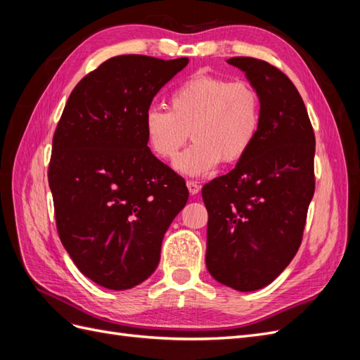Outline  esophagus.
Returning <instances> with one entry per match:
<instances>
[{"instance_id":"obj_1","label":"esophagus","mask_w":360,"mask_h":360,"mask_svg":"<svg viewBox=\"0 0 360 360\" xmlns=\"http://www.w3.org/2000/svg\"><path fill=\"white\" fill-rule=\"evenodd\" d=\"M186 186L191 192V195H197L201 191V184L198 181H193V180H188L186 181Z\"/></svg>"}]
</instances>
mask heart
Returning a JSON list of instances; mask_svg holds the SVG:
<instances>
[{"label": "heart", "instance_id": "obj_1", "mask_svg": "<svg viewBox=\"0 0 360 360\" xmlns=\"http://www.w3.org/2000/svg\"><path fill=\"white\" fill-rule=\"evenodd\" d=\"M263 106L248 81L197 73L169 93L168 111L151 106L144 115L147 144L163 159H176L189 138L193 144L177 159L186 176H202L214 167L242 160L261 129Z\"/></svg>", "mask_w": 360, "mask_h": 360}]
</instances>
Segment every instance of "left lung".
<instances>
[{"label": "left lung", "mask_w": 360, "mask_h": 360, "mask_svg": "<svg viewBox=\"0 0 360 360\" xmlns=\"http://www.w3.org/2000/svg\"><path fill=\"white\" fill-rule=\"evenodd\" d=\"M246 73L263 106L259 134L234 169L204 184L205 264L221 284L255 291L296 255L314 197L315 135L285 73L250 57L226 60Z\"/></svg>", "instance_id": "8db88e82"}]
</instances>
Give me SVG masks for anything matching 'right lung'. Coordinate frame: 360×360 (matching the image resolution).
Here are the masks:
<instances>
[{
  "label": "right lung",
  "instance_id": "add662e5",
  "mask_svg": "<svg viewBox=\"0 0 360 360\" xmlns=\"http://www.w3.org/2000/svg\"><path fill=\"white\" fill-rule=\"evenodd\" d=\"M188 63L106 60L75 86L53 134L48 180L60 240L105 288L129 290L153 274L188 202L184 179L151 153L144 132L153 97Z\"/></svg>",
  "mask_w": 360,
  "mask_h": 360
}]
</instances>
